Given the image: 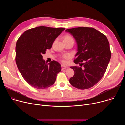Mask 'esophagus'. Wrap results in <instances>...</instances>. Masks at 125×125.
Here are the masks:
<instances>
[{"label": "esophagus", "mask_w": 125, "mask_h": 125, "mask_svg": "<svg viewBox=\"0 0 125 125\" xmlns=\"http://www.w3.org/2000/svg\"><path fill=\"white\" fill-rule=\"evenodd\" d=\"M67 68H68V67L64 66V65H61V69H62V70H64L65 69H67Z\"/></svg>", "instance_id": "obj_1"}]
</instances>
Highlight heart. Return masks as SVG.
Instances as JSON below:
<instances>
[{"label": "heart", "instance_id": "1", "mask_svg": "<svg viewBox=\"0 0 125 125\" xmlns=\"http://www.w3.org/2000/svg\"><path fill=\"white\" fill-rule=\"evenodd\" d=\"M69 40H73L74 41V39H73V38L72 37H71L70 35H66V36L64 37V41H69ZM69 57V55L66 54V55H65L63 56V58H65V59H67ZM62 62L63 63H65V61L64 60V59H62Z\"/></svg>", "mask_w": 125, "mask_h": 125}]
</instances>
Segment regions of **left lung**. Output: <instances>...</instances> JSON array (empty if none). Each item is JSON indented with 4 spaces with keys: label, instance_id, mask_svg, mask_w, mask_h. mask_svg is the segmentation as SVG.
<instances>
[{
    "label": "left lung",
    "instance_id": "8db88e82",
    "mask_svg": "<svg viewBox=\"0 0 125 125\" xmlns=\"http://www.w3.org/2000/svg\"><path fill=\"white\" fill-rule=\"evenodd\" d=\"M75 39L78 52L74 62L81 67L72 66L75 74L71 84L80 90L90 88L103 77L111 58L109 43L104 34L90 27L66 30Z\"/></svg>",
    "mask_w": 125,
    "mask_h": 125
}]
</instances>
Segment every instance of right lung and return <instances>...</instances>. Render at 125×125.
Listing matches in <instances>:
<instances>
[{"instance_id": "add662e5", "label": "right lung", "mask_w": 125, "mask_h": 125, "mask_svg": "<svg viewBox=\"0 0 125 125\" xmlns=\"http://www.w3.org/2000/svg\"><path fill=\"white\" fill-rule=\"evenodd\" d=\"M40 26L26 31L17 41L16 62L20 72L31 86L42 90L54 83L60 64L53 60L47 64L42 54L52 47L65 30Z\"/></svg>"}]
</instances>
